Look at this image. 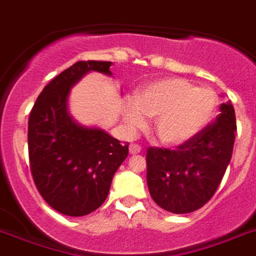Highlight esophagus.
I'll use <instances>...</instances> for the list:
<instances>
[{"label":"esophagus","instance_id":"1","mask_svg":"<svg viewBox=\"0 0 256 256\" xmlns=\"http://www.w3.org/2000/svg\"><path fill=\"white\" fill-rule=\"evenodd\" d=\"M128 150H130V154H140V152H142V148H140V144H130V148H128Z\"/></svg>","mask_w":256,"mask_h":256}]
</instances>
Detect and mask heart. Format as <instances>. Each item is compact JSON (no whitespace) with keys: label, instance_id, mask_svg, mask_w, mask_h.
Listing matches in <instances>:
<instances>
[{"label":"heart","instance_id":"b5f03b06","mask_svg":"<svg viewBox=\"0 0 256 256\" xmlns=\"http://www.w3.org/2000/svg\"><path fill=\"white\" fill-rule=\"evenodd\" d=\"M214 88L195 86L184 78L168 77L148 82L126 102L124 124L130 132L146 126L154 116L152 132L162 144L179 146L207 128L218 106Z\"/></svg>","mask_w":256,"mask_h":256}]
</instances>
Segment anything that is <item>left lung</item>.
Returning a JSON list of instances; mask_svg holds the SVG:
<instances>
[{"label": "left lung", "mask_w": 256, "mask_h": 256, "mask_svg": "<svg viewBox=\"0 0 256 256\" xmlns=\"http://www.w3.org/2000/svg\"><path fill=\"white\" fill-rule=\"evenodd\" d=\"M235 110L227 102L214 122L175 150L148 148V186L154 202L172 214L204 206L215 194L234 148Z\"/></svg>", "instance_id": "obj_1"}]
</instances>
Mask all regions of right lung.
Listing matches in <instances>:
<instances>
[{"label":"right lung","mask_w":256,"mask_h":256,"mask_svg":"<svg viewBox=\"0 0 256 256\" xmlns=\"http://www.w3.org/2000/svg\"><path fill=\"white\" fill-rule=\"evenodd\" d=\"M112 62L78 61L44 88L29 116L30 171L41 196L54 210L82 216L108 198L116 171L128 154L104 130L78 124L68 112L70 88L88 72L112 76Z\"/></svg>","instance_id":"right-lung-1"}]
</instances>
